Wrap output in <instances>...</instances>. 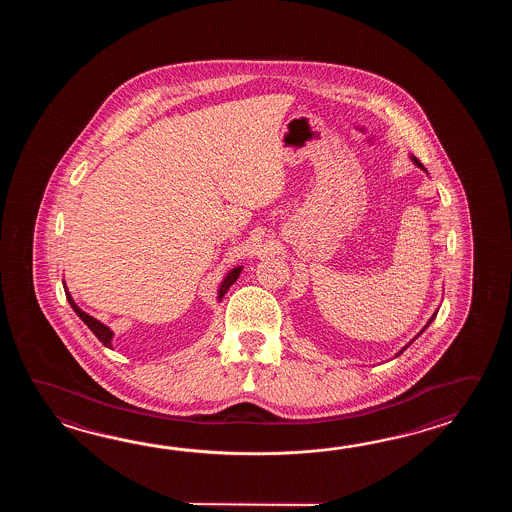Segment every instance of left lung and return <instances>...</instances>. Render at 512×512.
<instances>
[{"mask_svg": "<svg viewBox=\"0 0 512 512\" xmlns=\"http://www.w3.org/2000/svg\"><path fill=\"white\" fill-rule=\"evenodd\" d=\"M412 161H414V163L417 164V166H419V168H423V170H425V166H423V164L419 163V161H417V157H414V155H412ZM435 315H437V311H435L434 315H432V318H430V320H428V324H426L425 329H426V327L430 326V324H432V322H434ZM425 329H423V331H425ZM423 331H421V333H423ZM421 333H419V335H421ZM419 335H417V337H419ZM417 337H415V338H417ZM415 338H414V340H415ZM414 340H412V342H414ZM412 342H410V344H412ZM410 344H406V346H404V348L401 349V351H399V353H397V355H395V357H399V355H401V353H403L404 349L408 348V346H410Z\"/></svg>", "mask_w": 512, "mask_h": 512, "instance_id": "left-lung-1", "label": "left lung"}]
</instances>
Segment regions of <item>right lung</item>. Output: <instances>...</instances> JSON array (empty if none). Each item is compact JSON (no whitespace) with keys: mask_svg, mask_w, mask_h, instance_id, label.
<instances>
[{"mask_svg":"<svg viewBox=\"0 0 512 512\" xmlns=\"http://www.w3.org/2000/svg\"><path fill=\"white\" fill-rule=\"evenodd\" d=\"M243 267H236V269H232V271L225 276V280L221 282V285H219V291H218V300H221L223 296H225V293L229 291L230 285L232 283L236 282L238 280V276H240V272ZM66 296H67V302L71 304V307H73V311L77 313L80 318H82V322L86 324L93 333H95V337L106 346V348H111V338H113V331L109 329L108 326H104L102 322H98L97 318H93L91 315H87V313H84L80 307H78L77 304H75V300H73V296L69 294V291H67L66 287Z\"/></svg>","mask_w":512,"mask_h":512,"instance_id":"1","label":"right lung"}]
</instances>
